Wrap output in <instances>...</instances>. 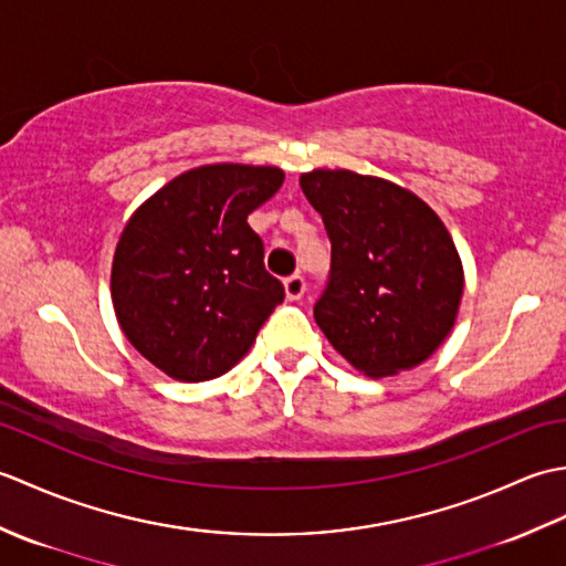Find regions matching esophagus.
Segmentation results:
<instances>
[{
	"label": "esophagus",
	"instance_id": "1",
	"mask_svg": "<svg viewBox=\"0 0 566 566\" xmlns=\"http://www.w3.org/2000/svg\"><path fill=\"white\" fill-rule=\"evenodd\" d=\"M284 290H286V298H290V302H296V298H302L304 292H306V280H304L302 274L286 276Z\"/></svg>",
	"mask_w": 566,
	"mask_h": 566
}]
</instances>
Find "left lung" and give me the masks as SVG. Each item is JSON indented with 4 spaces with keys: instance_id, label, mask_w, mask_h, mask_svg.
<instances>
[{
    "instance_id": "1",
    "label": "left lung",
    "mask_w": 566,
    "mask_h": 566,
    "mask_svg": "<svg viewBox=\"0 0 566 566\" xmlns=\"http://www.w3.org/2000/svg\"><path fill=\"white\" fill-rule=\"evenodd\" d=\"M331 240V270L314 318L347 363L389 377L423 363L450 333L462 262L426 201L350 170L302 175Z\"/></svg>"
}]
</instances>
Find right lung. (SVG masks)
<instances>
[{
    "label": "right lung",
    "mask_w": 566,
    "mask_h": 566,
    "mask_svg": "<svg viewBox=\"0 0 566 566\" xmlns=\"http://www.w3.org/2000/svg\"><path fill=\"white\" fill-rule=\"evenodd\" d=\"M282 182L276 167L203 165L130 216L116 245L112 298L130 345L165 375H226L284 302V284L264 270L262 238L248 223Z\"/></svg>",
    "instance_id": "right-lung-1"
}]
</instances>
